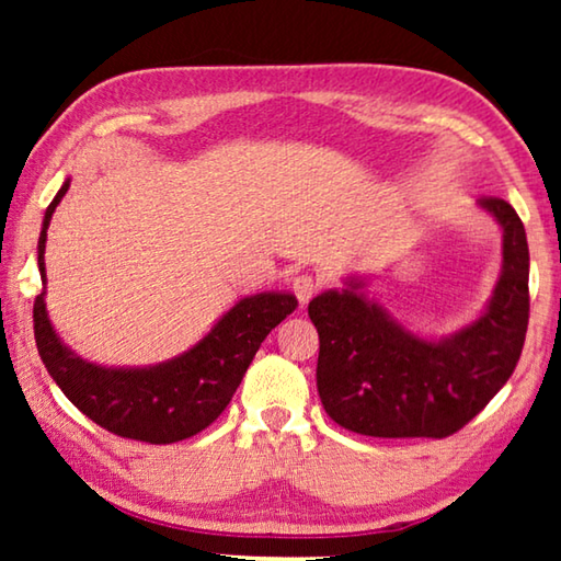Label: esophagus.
<instances>
[{"mask_svg":"<svg viewBox=\"0 0 561 561\" xmlns=\"http://www.w3.org/2000/svg\"><path fill=\"white\" fill-rule=\"evenodd\" d=\"M291 291L299 304H307L319 291V279L311 274H297V277H291Z\"/></svg>","mask_w":561,"mask_h":561,"instance_id":"esophagus-1","label":"esophagus"}]
</instances>
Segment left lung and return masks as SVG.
Instances as JSON below:
<instances>
[{"label": "left lung", "instance_id": "obj_1", "mask_svg": "<svg viewBox=\"0 0 561 561\" xmlns=\"http://www.w3.org/2000/svg\"><path fill=\"white\" fill-rule=\"evenodd\" d=\"M480 205L502 227V277L485 314L460 334L415 339L356 287L309 301L319 398L341 428L371 438H448L515 371L529 324L527 234L510 203L480 197Z\"/></svg>", "mask_w": 561, "mask_h": 561}]
</instances>
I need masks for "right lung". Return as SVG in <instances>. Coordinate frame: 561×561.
Wrapping results in <instances>:
<instances>
[{
	"label": "right lung",
	"mask_w": 561,
	"mask_h": 561,
	"mask_svg": "<svg viewBox=\"0 0 561 561\" xmlns=\"http://www.w3.org/2000/svg\"><path fill=\"white\" fill-rule=\"evenodd\" d=\"M69 190L64 183L46 207L39 237V272L56 205ZM297 309L291 294L247 297L217 321L187 354L153 368H103L73 356L46 319L44 294L34 299V339L46 371L64 396L93 423L121 438L140 443H178L205 431L250 368L270 331Z\"/></svg>",
	"instance_id": "1"
}]
</instances>
